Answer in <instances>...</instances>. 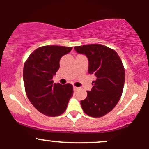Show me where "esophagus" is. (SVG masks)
Returning <instances> with one entry per match:
<instances>
[{"mask_svg":"<svg viewBox=\"0 0 149 149\" xmlns=\"http://www.w3.org/2000/svg\"><path fill=\"white\" fill-rule=\"evenodd\" d=\"M78 89H79V87H76V86H73V89H74V91H77Z\"/></svg>","mask_w":149,"mask_h":149,"instance_id":"1","label":"esophagus"}]
</instances>
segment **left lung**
Masks as SVG:
<instances>
[{
    "label": "left lung",
    "mask_w": 149,
    "mask_h": 149,
    "mask_svg": "<svg viewBox=\"0 0 149 149\" xmlns=\"http://www.w3.org/2000/svg\"><path fill=\"white\" fill-rule=\"evenodd\" d=\"M74 49L86 56L88 72L96 77L87 97L81 101V107L90 117H102L115 108L123 92L125 69L121 58L115 50L100 44L77 46Z\"/></svg>",
    "instance_id": "left-lung-1"
}]
</instances>
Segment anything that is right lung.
Masks as SVG:
<instances>
[{
    "label": "right lung",
    "instance_id": "add662e5",
    "mask_svg": "<svg viewBox=\"0 0 149 149\" xmlns=\"http://www.w3.org/2000/svg\"><path fill=\"white\" fill-rule=\"evenodd\" d=\"M72 47L43 46L34 50L24 64L23 79L26 93L32 104L49 117H56L66 111L73 95L70 83H54L53 77L60 68V60Z\"/></svg>",
    "mask_w": 149,
    "mask_h": 149
}]
</instances>
